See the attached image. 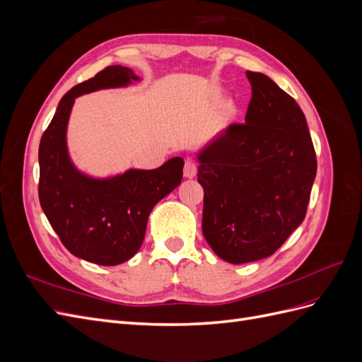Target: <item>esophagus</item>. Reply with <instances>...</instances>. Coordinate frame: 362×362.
Segmentation results:
<instances>
[{
	"instance_id": "obj_1",
	"label": "esophagus",
	"mask_w": 362,
	"mask_h": 362,
	"mask_svg": "<svg viewBox=\"0 0 362 362\" xmlns=\"http://www.w3.org/2000/svg\"><path fill=\"white\" fill-rule=\"evenodd\" d=\"M196 169H198V168H196V163L192 161V160H187L184 164V177L185 178H193L196 175Z\"/></svg>"
}]
</instances>
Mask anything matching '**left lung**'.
Listing matches in <instances>:
<instances>
[{
    "label": "left lung",
    "mask_w": 362,
    "mask_h": 362,
    "mask_svg": "<svg viewBox=\"0 0 362 362\" xmlns=\"http://www.w3.org/2000/svg\"><path fill=\"white\" fill-rule=\"evenodd\" d=\"M245 124L228 125L198 152L202 233L231 262L267 258L305 218L317 160L300 107L261 72H246Z\"/></svg>",
    "instance_id": "obj_1"
}]
</instances>
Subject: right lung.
<instances>
[{
    "label": "right lung",
    "instance_id": "add662e5",
    "mask_svg": "<svg viewBox=\"0 0 362 362\" xmlns=\"http://www.w3.org/2000/svg\"><path fill=\"white\" fill-rule=\"evenodd\" d=\"M140 76L127 66H108L64 95L39 145V201L54 231L72 255L100 266L133 258L144 243L152 208L181 184L184 160L157 169H127L92 177L75 166L68 149V124L75 98L127 87Z\"/></svg>",
    "mask_w": 362,
    "mask_h": 362
}]
</instances>
